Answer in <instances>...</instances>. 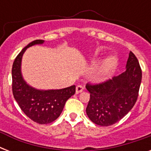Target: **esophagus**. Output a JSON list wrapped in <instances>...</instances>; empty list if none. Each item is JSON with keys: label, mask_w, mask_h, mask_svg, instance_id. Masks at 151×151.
Returning <instances> with one entry per match:
<instances>
[{"label": "esophagus", "mask_w": 151, "mask_h": 151, "mask_svg": "<svg viewBox=\"0 0 151 151\" xmlns=\"http://www.w3.org/2000/svg\"><path fill=\"white\" fill-rule=\"evenodd\" d=\"M83 90H84V87H83V86H81V85H78V86L76 87V93L78 94V93L83 92Z\"/></svg>", "instance_id": "1"}]
</instances>
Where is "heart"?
I'll return each instance as SVG.
<instances>
[{
	"instance_id": "heart-1",
	"label": "heart",
	"mask_w": 151,
	"mask_h": 151,
	"mask_svg": "<svg viewBox=\"0 0 151 151\" xmlns=\"http://www.w3.org/2000/svg\"><path fill=\"white\" fill-rule=\"evenodd\" d=\"M118 65V60L116 57L109 56L103 60L97 68V76L101 79L111 75Z\"/></svg>"
}]
</instances>
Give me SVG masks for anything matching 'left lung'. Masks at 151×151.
<instances>
[{"mask_svg":"<svg viewBox=\"0 0 151 151\" xmlns=\"http://www.w3.org/2000/svg\"><path fill=\"white\" fill-rule=\"evenodd\" d=\"M141 80L138 59L130 52L124 72L102 84L86 85L90 93L88 117L100 126H110L120 121L135 105Z\"/></svg>","mask_w":151,"mask_h":151,"instance_id":"left-lung-1","label":"left lung"}]
</instances>
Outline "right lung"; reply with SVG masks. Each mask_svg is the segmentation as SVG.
Masks as SVG:
<instances>
[{"mask_svg":"<svg viewBox=\"0 0 151 151\" xmlns=\"http://www.w3.org/2000/svg\"><path fill=\"white\" fill-rule=\"evenodd\" d=\"M44 42L43 40H35L26 46L15 58L12 70L14 98L27 117L41 124L51 123L59 117L76 88L75 85H72L62 89H37L24 80L21 70L22 55L28 48Z\"/></svg>","mask_w":151,"mask_h":151,"instance_id":"1","label":"right lung"}]
</instances>
